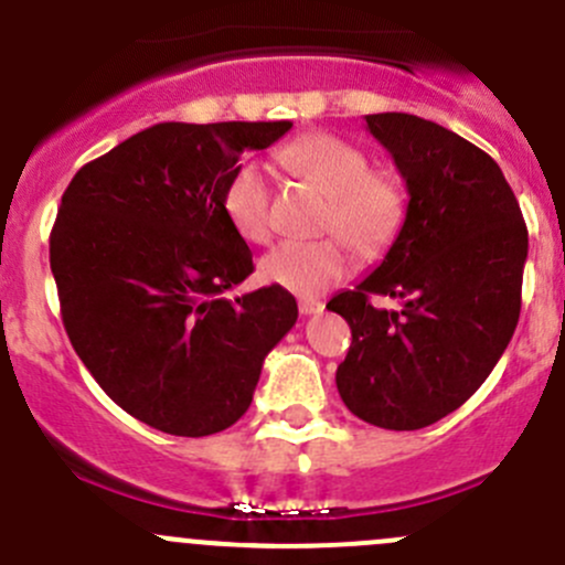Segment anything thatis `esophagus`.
Instances as JSON below:
<instances>
[{"label": "esophagus", "mask_w": 565, "mask_h": 565, "mask_svg": "<svg viewBox=\"0 0 565 565\" xmlns=\"http://www.w3.org/2000/svg\"><path fill=\"white\" fill-rule=\"evenodd\" d=\"M298 309H300V315H303V317H311V315H319V311L324 309V303H322V300H317V298H300Z\"/></svg>", "instance_id": "1"}]
</instances>
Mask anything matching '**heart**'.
Listing matches in <instances>:
<instances>
[{
  "mask_svg": "<svg viewBox=\"0 0 565 565\" xmlns=\"http://www.w3.org/2000/svg\"><path fill=\"white\" fill-rule=\"evenodd\" d=\"M281 158L292 172L309 177L330 193L322 232L342 237L281 243L262 259L259 273L273 287L300 298H315L350 273L352 250L345 246L348 239L361 256H380L388 250L407 215V191L398 174L372 169V158L363 147L335 134L298 136L284 147ZM221 207L243 241H270L273 185L267 169L259 161H243L226 177Z\"/></svg>",
  "mask_w": 565,
  "mask_h": 565,
  "instance_id": "heart-1",
  "label": "heart"
}]
</instances>
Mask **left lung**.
Wrapping results in <instances>:
<instances>
[{"label": "left lung", "mask_w": 565, "mask_h": 565, "mask_svg": "<svg viewBox=\"0 0 565 565\" xmlns=\"http://www.w3.org/2000/svg\"><path fill=\"white\" fill-rule=\"evenodd\" d=\"M393 156L409 202L383 265L330 311L352 344L335 372L341 398L366 424L413 431L481 388L520 322L527 226L498 163L415 114H366ZM374 297L403 300L377 310Z\"/></svg>", "instance_id": "obj_1"}]
</instances>
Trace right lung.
<instances>
[{
	"instance_id": "obj_1",
	"label": "right lung",
	"mask_w": 565,
	"mask_h": 565,
	"mask_svg": "<svg viewBox=\"0 0 565 565\" xmlns=\"http://www.w3.org/2000/svg\"><path fill=\"white\" fill-rule=\"evenodd\" d=\"M289 128L158 122L84 163L62 193L49 241L62 324L108 398L152 429H230L298 319L273 284L224 298L254 273L221 207L224 182L243 152Z\"/></svg>"
}]
</instances>
